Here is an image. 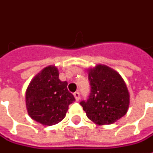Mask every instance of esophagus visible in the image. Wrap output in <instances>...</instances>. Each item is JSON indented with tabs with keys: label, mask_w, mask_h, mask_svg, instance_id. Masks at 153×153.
I'll return each instance as SVG.
<instances>
[{
	"label": "esophagus",
	"mask_w": 153,
	"mask_h": 153,
	"mask_svg": "<svg viewBox=\"0 0 153 153\" xmlns=\"http://www.w3.org/2000/svg\"><path fill=\"white\" fill-rule=\"evenodd\" d=\"M74 98H75V99H76L77 101H79L80 99V94L79 91L74 93Z\"/></svg>",
	"instance_id": "obj_1"
}]
</instances>
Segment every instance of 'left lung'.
Segmentation results:
<instances>
[{
	"instance_id": "8db88e82",
	"label": "left lung",
	"mask_w": 153,
	"mask_h": 153,
	"mask_svg": "<svg viewBox=\"0 0 153 153\" xmlns=\"http://www.w3.org/2000/svg\"><path fill=\"white\" fill-rule=\"evenodd\" d=\"M90 94L79 102L87 117L96 124H110L124 116L129 93L120 74L109 67L98 65L88 71Z\"/></svg>"
}]
</instances>
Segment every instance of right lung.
Returning a JSON list of instances; mask_svg holds the SVG:
<instances>
[{
  "label": "right lung",
  "mask_w": 153,
  "mask_h": 153,
  "mask_svg": "<svg viewBox=\"0 0 153 153\" xmlns=\"http://www.w3.org/2000/svg\"><path fill=\"white\" fill-rule=\"evenodd\" d=\"M68 83L59 79L54 66H48L29 84L25 102L29 115L36 122L51 126L63 120L69 105L75 101L67 88Z\"/></svg>",
  "instance_id": "1"
}]
</instances>
